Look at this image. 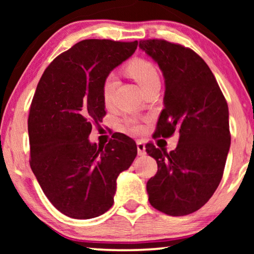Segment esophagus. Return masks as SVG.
<instances>
[{"instance_id":"34e87169","label":"esophagus","mask_w":254,"mask_h":254,"mask_svg":"<svg viewBox=\"0 0 254 254\" xmlns=\"http://www.w3.org/2000/svg\"><path fill=\"white\" fill-rule=\"evenodd\" d=\"M137 145V152L140 156H143L145 154V144L142 141H137L136 142Z\"/></svg>"}]
</instances>
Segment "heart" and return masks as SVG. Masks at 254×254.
I'll list each match as a JSON object with an SVG mask.
<instances>
[{
  "label": "heart",
  "mask_w": 254,
  "mask_h": 254,
  "mask_svg": "<svg viewBox=\"0 0 254 254\" xmlns=\"http://www.w3.org/2000/svg\"><path fill=\"white\" fill-rule=\"evenodd\" d=\"M127 72L128 75L131 76V77L140 84L143 91L156 84V83H159L157 69H156L155 65L149 61L137 60L131 62V64L127 67ZM118 83H119V81H118V76L114 74V72H110V74L105 77V79H104L103 99L104 103H105L107 106H110L111 104L113 103L114 93H116V90L118 88ZM128 125H129L131 130L135 131V133L141 130V127L135 124L134 120H128Z\"/></svg>",
  "instance_id": "heart-1"
}]
</instances>
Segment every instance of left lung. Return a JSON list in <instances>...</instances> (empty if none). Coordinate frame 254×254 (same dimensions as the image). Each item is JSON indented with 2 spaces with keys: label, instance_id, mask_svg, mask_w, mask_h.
<instances>
[{
  "label": "left lung",
  "instance_id": "obj_1",
  "mask_svg": "<svg viewBox=\"0 0 254 254\" xmlns=\"http://www.w3.org/2000/svg\"><path fill=\"white\" fill-rule=\"evenodd\" d=\"M164 76V109L155 137L179 133L175 150L145 145L157 162L147 183L149 202L171 216L200 209L220 185L230 148L229 109L206 62L190 48L165 40H141Z\"/></svg>",
  "mask_w": 254,
  "mask_h": 254
}]
</instances>
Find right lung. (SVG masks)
<instances>
[{
  "mask_svg": "<svg viewBox=\"0 0 254 254\" xmlns=\"http://www.w3.org/2000/svg\"><path fill=\"white\" fill-rule=\"evenodd\" d=\"M136 47L137 41H79L55 58L38 83L27 120L30 165L65 216L89 220L109 210L118 176L136 157V143L125 134L105 147L89 140L92 124L106 114L104 79Z\"/></svg>",
  "mask_w": 254,
  "mask_h": 254,
  "instance_id": "obj_1",
  "label": "right lung"
}]
</instances>
